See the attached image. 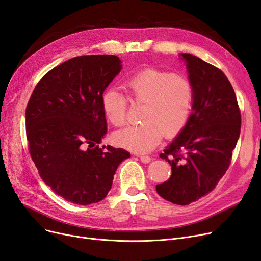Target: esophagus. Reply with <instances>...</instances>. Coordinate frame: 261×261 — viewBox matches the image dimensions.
Masks as SVG:
<instances>
[{
  "instance_id": "34e87169",
  "label": "esophagus",
  "mask_w": 261,
  "mask_h": 261,
  "mask_svg": "<svg viewBox=\"0 0 261 261\" xmlns=\"http://www.w3.org/2000/svg\"><path fill=\"white\" fill-rule=\"evenodd\" d=\"M140 159H141V162L144 164H148L150 161H152V158H150L149 156H145V155L140 156Z\"/></svg>"
}]
</instances>
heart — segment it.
Masks as SVG:
<instances>
[{
	"label": "heart",
	"instance_id": "heart-1",
	"mask_svg": "<svg viewBox=\"0 0 261 261\" xmlns=\"http://www.w3.org/2000/svg\"><path fill=\"white\" fill-rule=\"evenodd\" d=\"M127 96L115 89H108L102 96L107 120L121 127L127 120L129 100L144 105L138 127H128L115 133L118 146L136 153L153 149L164 138H174L184 130L190 120L194 103L192 83L171 72L147 69L125 81Z\"/></svg>",
	"mask_w": 261,
	"mask_h": 261
}]
</instances>
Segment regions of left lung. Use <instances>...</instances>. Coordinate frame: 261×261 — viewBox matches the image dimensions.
I'll return each instance as SVG.
<instances>
[{"label": "left lung", "mask_w": 261, "mask_h": 261, "mask_svg": "<svg viewBox=\"0 0 261 261\" xmlns=\"http://www.w3.org/2000/svg\"><path fill=\"white\" fill-rule=\"evenodd\" d=\"M194 89L187 127L159 157L171 166L168 181L157 184L163 198L189 205L212 192L231 164L241 131V111L233 87L212 64L183 53Z\"/></svg>", "instance_id": "8db88e82"}]
</instances>
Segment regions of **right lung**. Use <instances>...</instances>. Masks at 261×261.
I'll use <instances>...</instances> for the list:
<instances>
[{
	"mask_svg": "<svg viewBox=\"0 0 261 261\" xmlns=\"http://www.w3.org/2000/svg\"><path fill=\"white\" fill-rule=\"evenodd\" d=\"M115 55H83L37 83L26 108L29 153L41 179L65 200L98 203L111 191L123 148L98 144L107 132L102 96L121 69Z\"/></svg>",
	"mask_w": 261,
	"mask_h": 261,
	"instance_id": "1",
	"label": "right lung"
}]
</instances>
